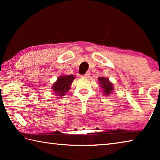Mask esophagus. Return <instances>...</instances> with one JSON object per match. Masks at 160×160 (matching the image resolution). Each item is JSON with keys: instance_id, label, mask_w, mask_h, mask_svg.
<instances>
[{"instance_id": "obj_1", "label": "esophagus", "mask_w": 160, "mask_h": 160, "mask_svg": "<svg viewBox=\"0 0 160 160\" xmlns=\"http://www.w3.org/2000/svg\"><path fill=\"white\" fill-rule=\"evenodd\" d=\"M90 72H87L85 75H81V77H82V78H88L90 77Z\"/></svg>"}]
</instances>
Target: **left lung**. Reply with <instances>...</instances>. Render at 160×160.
Listing matches in <instances>:
<instances>
[{
    "label": "left lung",
    "instance_id": "obj_1",
    "mask_svg": "<svg viewBox=\"0 0 160 160\" xmlns=\"http://www.w3.org/2000/svg\"><path fill=\"white\" fill-rule=\"evenodd\" d=\"M99 83L101 84L102 88L104 89V94L106 95H108L113 90V84L112 82H110L109 81V79H107L106 78H99Z\"/></svg>",
    "mask_w": 160,
    "mask_h": 160
}]
</instances>
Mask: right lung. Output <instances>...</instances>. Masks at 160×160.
<instances>
[{
	"mask_svg": "<svg viewBox=\"0 0 160 160\" xmlns=\"http://www.w3.org/2000/svg\"><path fill=\"white\" fill-rule=\"evenodd\" d=\"M74 78L75 77L72 75L59 77L57 81L53 84L52 89L55 92H56V94H58V96L63 97L70 90V85H71Z\"/></svg>",
	"mask_w": 160,
	"mask_h": 160,
	"instance_id": "add662e5",
	"label": "right lung"
}]
</instances>
